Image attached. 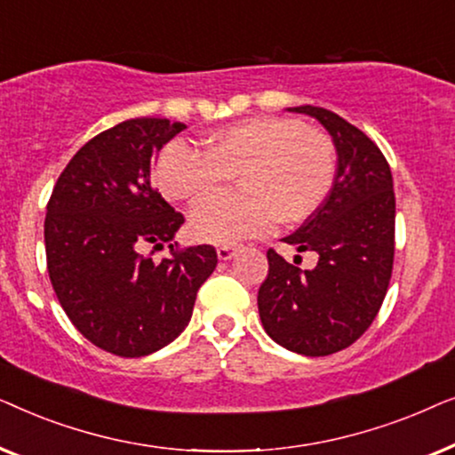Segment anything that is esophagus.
Listing matches in <instances>:
<instances>
[{
  "label": "esophagus",
  "instance_id": "obj_1",
  "mask_svg": "<svg viewBox=\"0 0 455 455\" xmlns=\"http://www.w3.org/2000/svg\"><path fill=\"white\" fill-rule=\"evenodd\" d=\"M234 254H235L234 246H220V248H217V259H220V260L234 259Z\"/></svg>",
  "mask_w": 455,
  "mask_h": 455
}]
</instances>
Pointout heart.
I'll return each mask as SVG.
<instances>
[{"mask_svg":"<svg viewBox=\"0 0 455 455\" xmlns=\"http://www.w3.org/2000/svg\"><path fill=\"white\" fill-rule=\"evenodd\" d=\"M335 173L338 157L325 132L294 117L254 116L211 134L207 153L172 140L155 176L170 201H192L235 178L242 192L211 195L188 215L196 242L232 246L267 234L275 221H307L325 203Z\"/></svg>","mask_w":455,"mask_h":455,"instance_id":"heart-1","label":"heart"}]
</instances>
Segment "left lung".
I'll list each match as a JSON object with an SVG mask.
<instances>
[{
    "label": "left lung",
    "mask_w": 455,
    "mask_h": 455,
    "mask_svg": "<svg viewBox=\"0 0 455 455\" xmlns=\"http://www.w3.org/2000/svg\"><path fill=\"white\" fill-rule=\"evenodd\" d=\"M338 153L335 184L302 228L283 238L298 252H315V269H300L267 252L269 275L259 288V315L275 344L302 356H327L354 344L381 308L394 269V178L379 147L333 111L300 105Z\"/></svg>",
    "instance_id": "obj_1"
}]
</instances>
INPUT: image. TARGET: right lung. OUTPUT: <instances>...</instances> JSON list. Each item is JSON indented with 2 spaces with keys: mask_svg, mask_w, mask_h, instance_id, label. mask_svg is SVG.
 <instances>
[{
  "mask_svg": "<svg viewBox=\"0 0 455 455\" xmlns=\"http://www.w3.org/2000/svg\"><path fill=\"white\" fill-rule=\"evenodd\" d=\"M182 122L136 117L91 139L58 178L45 215L49 279L74 327L105 352L139 358L190 323L196 291L217 267L213 246L173 252L184 223L153 188L155 159ZM172 248L161 264L148 245Z\"/></svg>",
  "mask_w": 455,
  "mask_h": 455,
  "instance_id": "right-lung-1",
  "label": "right lung"
}]
</instances>
